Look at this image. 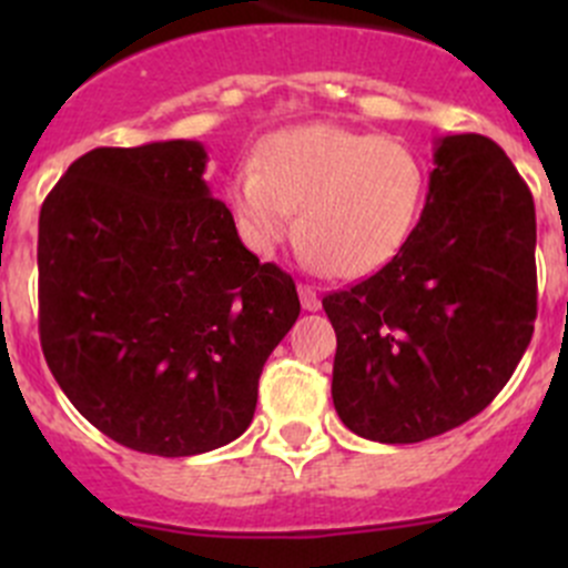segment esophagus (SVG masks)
Here are the masks:
<instances>
[{
    "label": "esophagus",
    "instance_id": "1",
    "mask_svg": "<svg viewBox=\"0 0 568 568\" xmlns=\"http://www.w3.org/2000/svg\"><path fill=\"white\" fill-rule=\"evenodd\" d=\"M300 300H302V307H305V311H318L321 307L316 288H311V285L300 283Z\"/></svg>",
    "mask_w": 568,
    "mask_h": 568
}]
</instances>
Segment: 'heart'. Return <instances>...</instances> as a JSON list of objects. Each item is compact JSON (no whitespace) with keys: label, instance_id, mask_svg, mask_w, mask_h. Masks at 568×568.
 I'll use <instances>...</instances> for the list:
<instances>
[{"label":"heart","instance_id":"heart-1","mask_svg":"<svg viewBox=\"0 0 568 568\" xmlns=\"http://www.w3.org/2000/svg\"><path fill=\"white\" fill-rule=\"evenodd\" d=\"M426 168L409 145L335 123L294 125L257 145L239 168L227 203L239 236L272 255L294 231L311 266L365 277L398 255L420 220Z\"/></svg>","mask_w":568,"mask_h":568}]
</instances>
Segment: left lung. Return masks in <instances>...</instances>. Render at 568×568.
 <instances>
[{
  "instance_id": "8db88e82",
  "label": "left lung",
  "mask_w": 568,
  "mask_h": 568,
  "mask_svg": "<svg viewBox=\"0 0 568 568\" xmlns=\"http://www.w3.org/2000/svg\"><path fill=\"white\" fill-rule=\"evenodd\" d=\"M321 305L337 335L332 400L354 434L423 443L484 412L536 321V209L506 151L443 136L398 255Z\"/></svg>"
}]
</instances>
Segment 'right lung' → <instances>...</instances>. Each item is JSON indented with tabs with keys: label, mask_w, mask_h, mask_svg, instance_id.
Returning <instances> with one entry per match:
<instances>
[{
	"label": "right lung",
	"mask_w": 568,
	"mask_h": 568,
	"mask_svg": "<svg viewBox=\"0 0 568 568\" xmlns=\"http://www.w3.org/2000/svg\"><path fill=\"white\" fill-rule=\"evenodd\" d=\"M200 142L95 148L38 222V329L73 406L109 439L194 456L242 437L263 363L300 318L291 274L244 247Z\"/></svg>",
	"instance_id": "right-lung-1"
}]
</instances>
